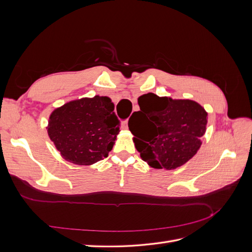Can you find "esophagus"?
<instances>
[{"instance_id": "1", "label": "esophagus", "mask_w": 252, "mask_h": 252, "mask_svg": "<svg viewBox=\"0 0 252 252\" xmlns=\"http://www.w3.org/2000/svg\"><path fill=\"white\" fill-rule=\"evenodd\" d=\"M122 127H123L124 129H128V121H124L123 124H122Z\"/></svg>"}]
</instances>
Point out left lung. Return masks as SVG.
<instances>
[{
    "label": "left lung",
    "instance_id": "obj_1",
    "mask_svg": "<svg viewBox=\"0 0 252 252\" xmlns=\"http://www.w3.org/2000/svg\"><path fill=\"white\" fill-rule=\"evenodd\" d=\"M140 111L129 119L135 148L143 161L157 169H175L200 149L207 112L191 100H172L155 94L138 98Z\"/></svg>",
    "mask_w": 252,
    "mask_h": 252
}]
</instances>
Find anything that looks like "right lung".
Masks as SVG:
<instances>
[{
  "mask_svg": "<svg viewBox=\"0 0 252 252\" xmlns=\"http://www.w3.org/2000/svg\"><path fill=\"white\" fill-rule=\"evenodd\" d=\"M108 96L83 97L52 111L47 131L66 161L93 165L107 158L120 132V121Z\"/></svg>",
  "mask_w": 252,
  "mask_h": 252,
  "instance_id": "obj_1",
  "label": "right lung"
}]
</instances>
